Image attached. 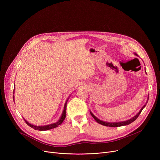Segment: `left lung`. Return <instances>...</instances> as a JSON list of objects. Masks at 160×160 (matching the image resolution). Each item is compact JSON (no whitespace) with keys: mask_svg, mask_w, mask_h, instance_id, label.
Segmentation results:
<instances>
[{"mask_svg":"<svg viewBox=\"0 0 160 160\" xmlns=\"http://www.w3.org/2000/svg\"><path fill=\"white\" fill-rule=\"evenodd\" d=\"M134 54H135V55L137 56H138V55L137 54H136V53ZM148 98H149V95H148V98H147V102H146L145 104L141 108L140 111H139L135 116L133 117L132 118H131V119H128V120H127V121H121V122H106V121H102V120H100V119H98L97 117L95 115H94V114H93V113H92L91 111H90V113H91V115H92V117H93L94 119H95L98 123H99V124H102V125H104V126H106V127H122V126L128 125V124H130V123L133 122L134 121H136V120L137 119V118L138 117V116L139 115V114L141 113V112H142V110H143V108L146 106V105H147V102H148Z\"/></svg>","mask_w":160,"mask_h":160,"instance_id":"obj_1","label":"left lung"}]
</instances>
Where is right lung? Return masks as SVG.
<instances>
[{
  "label": "right lung",
  "instance_id": "obj_1",
  "mask_svg": "<svg viewBox=\"0 0 160 160\" xmlns=\"http://www.w3.org/2000/svg\"><path fill=\"white\" fill-rule=\"evenodd\" d=\"M14 86H15V83H14ZM14 92H15V87H14V89H13V94H14ZM71 97V96H70ZM13 101H14V96H13ZM69 97L67 99L66 102L64 104V108H63V112H62V114L60 117V118L59 119V120L54 122V123H52V124H47V125H44V126H36V125H34V124H32L30 122H28L26 119H25L24 118H23L24 119V121L26 122V123L29 126V127H30L31 128H33L34 130H40V131H45V130H50V129H52V128H56L58 127L59 125H60L64 121V119H65V116H66V108H67V101H68Z\"/></svg>",
  "mask_w": 160,
  "mask_h": 160
}]
</instances>
